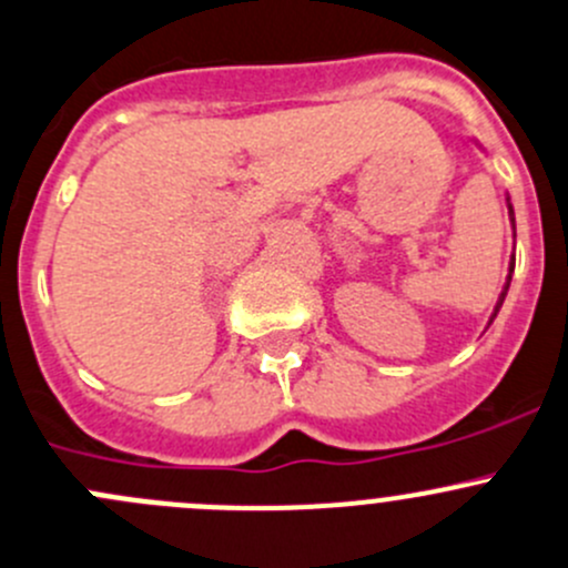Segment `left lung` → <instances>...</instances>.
<instances>
[{"mask_svg":"<svg viewBox=\"0 0 568 568\" xmlns=\"http://www.w3.org/2000/svg\"><path fill=\"white\" fill-rule=\"evenodd\" d=\"M510 221H514V210H510ZM510 273H514V260H510V271H508V282H505V290H503V295H499V301H497V308H494V314H491V320L497 317V312H499V306H503V301H505V292H508V286H510Z\"/></svg>","mask_w":568,"mask_h":568,"instance_id":"8db88e82","label":"left lung"}]
</instances>
